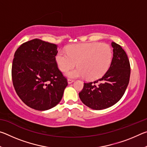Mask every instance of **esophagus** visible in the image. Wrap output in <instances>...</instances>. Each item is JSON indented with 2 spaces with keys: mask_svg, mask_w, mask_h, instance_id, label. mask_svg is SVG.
Here are the masks:
<instances>
[{
  "mask_svg": "<svg viewBox=\"0 0 147 147\" xmlns=\"http://www.w3.org/2000/svg\"><path fill=\"white\" fill-rule=\"evenodd\" d=\"M67 82H68V84H72L74 82V80H73V79H70V78H68L67 79Z\"/></svg>",
  "mask_w": 147,
  "mask_h": 147,
  "instance_id": "esophagus-1",
  "label": "esophagus"
}]
</instances>
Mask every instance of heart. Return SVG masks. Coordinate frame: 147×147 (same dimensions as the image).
<instances>
[{
  "instance_id": "b5f03b06",
  "label": "heart",
  "mask_w": 147,
  "mask_h": 147,
  "mask_svg": "<svg viewBox=\"0 0 147 147\" xmlns=\"http://www.w3.org/2000/svg\"><path fill=\"white\" fill-rule=\"evenodd\" d=\"M113 59V51L108 44L90 43L71 45L67 51L59 50L56 55V61L59 70L67 73L69 78L86 77L89 80L99 78L110 67Z\"/></svg>"
}]
</instances>
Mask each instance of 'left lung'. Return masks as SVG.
Returning a JSON list of instances; mask_svg holds the SVG:
<instances>
[{
  "mask_svg": "<svg viewBox=\"0 0 147 147\" xmlns=\"http://www.w3.org/2000/svg\"><path fill=\"white\" fill-rule=\"evenodd\" d=\"M111 47L113 59L108 70L97 80L84 83L82 90L79 93L82 102L96 110L108 108L117 102L123 96L130 80V61L125 51L115 42L111 43Z\"/></svg>",
  "mask_w": 147,
  "mask_h": 147,
  "instance_id": "8db88e82",
  "label": "left lung"
}]
</instances>
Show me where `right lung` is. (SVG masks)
Returning <instances> with one entry per match:
<instances>
[{
    "mask_svg": "<svg viewBox=\"0 0 147 147\" xmlns=\"http://www.w3.org/2000/svg\"><path fill=\"white\" fill-rule=\"evenodd\" d=\"M58 47L39 39L22 44L14 54L11 76L17 95L30 108L45 111L56 106L67 86L56 61Z\"/></svg>",
    "mask_w": 147,
    "mask_h": 147,
    "instance_id": "obj_1",
    "label": "right lung"
}]
</instances>
